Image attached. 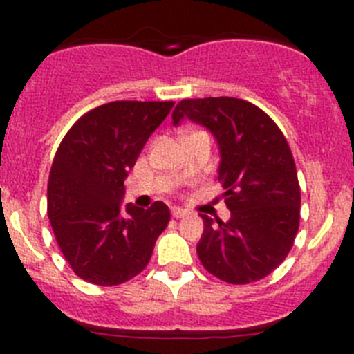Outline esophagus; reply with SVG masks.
Here are the masks:
<instances>
[{
    "label": "esophagus",
    "instance_id": "esophagus-1",
    "mask_svg": "<svg viewBox=\"0 0 354 354\" xmlns=\"http://www.w3.org/2000/svg\"><path fill=\"white\" fill-rule=\"evenodd\" d=\"M171 214H174V218H184V216H187V211L180 207H174L171 209Z\"/></svg>",
    "mask_w": 354,
    "mask_h": 354
}]
</instances>
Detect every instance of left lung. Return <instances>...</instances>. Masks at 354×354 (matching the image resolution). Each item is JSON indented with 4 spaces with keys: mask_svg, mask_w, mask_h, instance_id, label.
<instances>
[{
    "mask_svg": "<svg viewBox=\"0 0 354 354\" xmlns=\"http://www.w3.org/2000/svg\"><path fill=\"white\" fill-rule=\"evenodd\" d=\"M174 126L195 122L220 149L218 180L230 220L205 214L196 253L205 270L227 283L257 282L282 264L299 227L298 174L289 143L268 115L236 97L184 99Z\"/></svg>",
    "mask_w": 354,
    "mask_h": 354,
    "instance_id": "8db88e82",
    "label": "left lung"
}]
</instances>
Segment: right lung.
Returning <instances> with one entry per match:
<instances>
[{
    "label": "right lung",
    "instance_id": "add662e5",
    "mask_svg": "<svg viewBox=\"0 0 354 354\" xmlns=\"http://www.w3.org/2000/svg\"><path fill=\"white\" fill-rule=\"evenodd\" d=\"M174 102L115 101L84 113L56 150L48 214L58 246L84 282L118 286L145 270L170 209L122 207L124 180Z\"/></svg>",
    "mask_w": 354,
    "mask_h": 354
}]
</instances>
